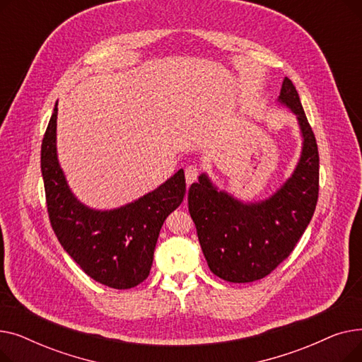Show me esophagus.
Wrapping results in <instances>:
<instances>
[{
    "instance_id": "obj_1",
    "label": "esophagus",
    "mask_w": 362,
    "mask_h": 362,
    "mask_svg": "<svg viewBox=\"0 0 362 362\" xmlns=\"http://www.w3.org/2000/svg\"><path fill=\"white\" fill-rule=\"evenodd\" d=\"M199 176V168L197 165H187L185 168V177H186V183L191 185L194 183Z\"/></svg>"
}]
</instances>
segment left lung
Masks as SVG:
<instances>
[{"instance_id":"8db88e82","label":"left lung","mask_w":362,"mask_h":362,"mask_svg":"<svg viewBox=\"0 0 362 362\" xmlns=\"http://www.w3.org/2000/svg\"><path fill=\"white\" fill-rule=\"evenodd\" d=\"M277 103L298 120L302 149L293 173L269 198L243 202L202 173L189 187V213L208 267L220 279L250 283L269 276L305 232L318 199L315 136L296 88L284 78Z\"/></svg>"}]
</instances>
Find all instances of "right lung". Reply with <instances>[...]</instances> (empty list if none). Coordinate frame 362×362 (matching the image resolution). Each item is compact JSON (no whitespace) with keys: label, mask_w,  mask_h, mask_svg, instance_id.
Here are the masks:
<instances>
[{"label":"right lung","mask_w":362,"mask_h":362,"mask_svg":"<svg viewBox=\"0 0 362 362\" xmlns=\"http://www.w3.org/2000/svg\"><path fill=\"white\" fill-rule=\"evenodd\" d=\"M41 146V171L52 230L64 251L95 281L130 289L151 270L161 226L186 192L180 168L136 201L112 210H95L74 197L57 156V108Z\"/></svg>","instance_id":"obj_1"}]
</instances>
